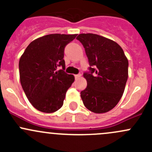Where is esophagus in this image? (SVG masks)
I'll use <instances>...</instances> for the list:
<instances>
[{
    "instance_id": "1",
    "label": "esophagus",
    "mask_w": 152,
    "mask_h": 152,
    "mask_svg": "<svg viewBox=\"0 0 152 152\" xmlns=\"http://www.w3.org/2000/svg\"><path fill=\"white\" fill-rule=\"evenodd\" d=\"M75 79H79V78H80V76H81V75L80 74H77V75H75Z\"/></svg>"
}]
</instances>
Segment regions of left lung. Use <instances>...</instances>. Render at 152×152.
Wrapping results in <instances>:
<instances>
[{
	"label": "left lung",
	"instance_id": "8db88e82",
	"mask_svg": "<svg viewBox=\"0 0 152 152\" xmlns=\"http://www.w3.org/2000/svg\"><path fill=\"white\" fill-rule=\"evenodd\" d=\"M85 48L89 71L83 76L87 82L81 98L87 109L104 113L121 99L128 79V59L122 48L113 40L95 34H80L76 37Z\"/></svg>",
	"mask_w": 152,
	"mask_h": 152
}]
</instances>
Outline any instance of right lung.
Masks as SVG:
<instances>
[{
	"mask_svg": "<svg viewBox=\"0 0 152 152\" xmlns=\"http://www.w3.org/2000/svg\"><path fill=\"white\" fill-rule=\"evenodd\" d=\"M77 34H52L32 41L19 61L20 83L27 99L42 113L57 111L63 105L74 76L65 72V48ZM59 66L62 69L58 70Z\"/></svg>",
	"mask_w": 152,
	"mask_h": 152,
	"instance_id": "1",
	"label": "right lung"
}]
</instances>
